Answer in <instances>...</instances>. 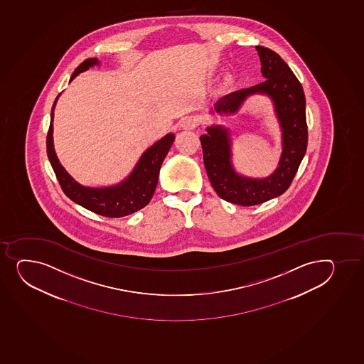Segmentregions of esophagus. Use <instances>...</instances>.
Segmentation results:
<instances>
[{"mask_svg": "<svg viewBox=\"0 0 364 364\" xmlns=\"http://www.w3.org/2000/svg\"><path fill=\"white\" fill-rule=\"evenodd\" d=\"M196 127V119H193V117H184V119H181V128L184 130H191L194 129Z\"/></svg>", "mask_w": 364, "mask_h": 364, "instance_id": "obj_1", "label": "esophagus"}]
</instances>
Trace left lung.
<instances>
[{"instance_id": "obj_1", "label": "left lung", "mask_w": 364, "mask_h": 364, "mask_svg": "<svg viewBox=\"0 0 364 364\" xmlns=\"http://www.w3.org/2000/svg\"><path fill=\"white\" fill-rule=\"evenodd\" d=\"M255 49L266 80L226 95L210 107V114L235 115L249 97H267L279 124L282 141V154L274 171L264 177L238 173L232 161V134L223 124L207 127L206 134L200 136L203 163L212 187L223 200L241 206L259 205L285 193L306 154L308 142L302 86L279 55L264 46H255Z\"/></svg>"}]
</instances>
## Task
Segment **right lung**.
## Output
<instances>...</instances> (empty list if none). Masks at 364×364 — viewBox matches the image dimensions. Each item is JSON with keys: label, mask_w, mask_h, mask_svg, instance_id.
<instances>
[{"label": "right lung", "mask_w": 364, "mask_h": 364, "mask_svg": "<svg viewBox=\"0 0 364 364\" xmlns=\"http://www.w3.org/2000/svg\"><path fill=\"white\" fill-rule=\"evenodd\" d=\"M97 65H100L98 58L85 60L74 70L69 82L79 74ZM60 96L61 93L55 100L53 110H51V121H50L49 132L46 138V152H48L50 164L54 168L56 177L65 196L86 210L109 218H119L144 208L154 196V191L157 188L161 164L168 154V149L173 145L175 134L168 133L158 141L154 142V145L145 149V152L141 154V157L139 158V161H136L129 175L119 183L103 186V187L84 186L79 183L65 170V166L60 163V159L55 151L53 122H54L55 107Z\"/></svg>", "instance_id": "1"}]
</instances>
